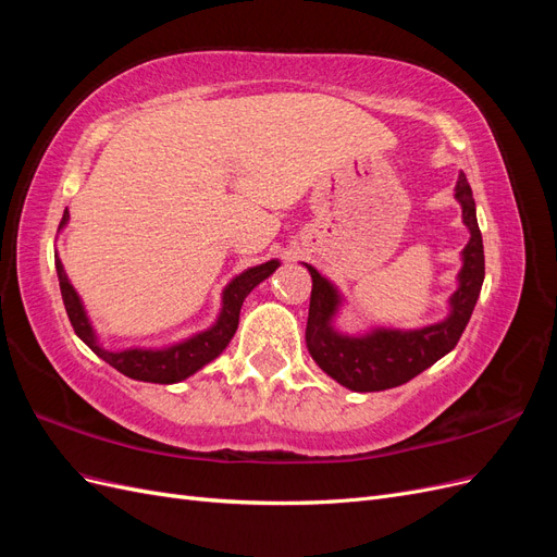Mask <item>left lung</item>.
<instances>
[{
  "mask_svg": "<svg viewBox=\"0 0 557 557\" xmlns=\"http://www.w3.org/2000/svg\"><path fill=\"white\" fill-rule=\"evenodd\" d=\"M455 199L462 207V223L469 230V242L462 248L458 288L448 299V315L440 323L418 330L372 327L358 336L344 334L334 327V318L344 305L339 288L315 267L305 264L313 281L307 320V348L315 364L348 391L379 393L387 391V387H397L425 372L460 342L471 311L476 307L485 276L476 205L462 172L455 183Z\"/></svg>",
  "mask_w": 557,
  "mask_h": 557,
  "instance_id": "left-lung-1",
  "label": "left lung"
}]
</instances>
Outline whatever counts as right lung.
<instances>
[{
    "label": "right lung",
    "instance_id": "1",
    "mask_svg": "<svg viewBox=\"0 0 557 557\" xmlns=\"http://www.w3.org/2000/svg\"><path fill=\"white\" fill-rule=\"evenodd\" d=\"M70 223V211L64 209L60 230ZM281 267L278 260H269L258 267H248L246 272L234 276L223 290V305L221 313H218L215 323L205 330L197 332L188 339L178 344L164 346V348H123V350H109L99 344L97 334L92 330L90 318L86 313V307L74 290V285L66 278V272L62 267V260L55 252V269H58V281H60V293L66 315L72 320V327L78 334V339L86 344L99 358L109 362L117 372L134 379V381H146V383H178L183 379L193 376L199 372L201 367L215 360L232 342L234 332L239 327V311L244 299L250 295V290L260 285L264 278L272 276Z\"/></svg>",
    "mask_w": 557,
    "mask_h": 557
}]
</instances>
